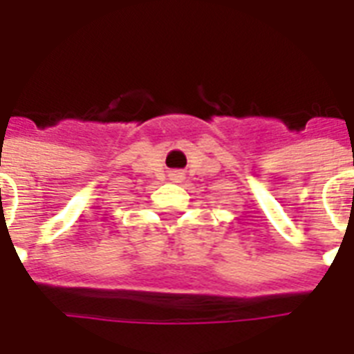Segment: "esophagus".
Segmentation results:
<instances>
[{"label": "esophagus", "instance_id": "obj_1", "mask_svg": "<svg viewBox=\"0 0 354 354\" xmlns=\"http://www.w3.org/2000/svg\"><path fill=\"white\" fill-rule=\"evenodd\" d=\"M171 180H174V182H178V180H180V178H182V172H172L171 174Z\"/></svg>", "mask_w": 354, "mask_h": 354}]
</instances>
